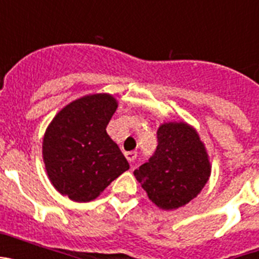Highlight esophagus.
I'll return each mask as SVG.
<instances>
[{
  "label": "esophagus",
  "mask_w": 259,
  "mask_h": 259,
  "mask_svg": "<svg viewBox=\"0 0 259 259\" xmlns=\"http://www.w3.org/2000/svg\"><path fill=\"white\" fill-rule=\"evenodd\" d=\"M137 157V153L136 152H127L125 153V158L128 159V162H134Z\"/></svg>",
  "instance_id": "obj_1"
}]
</instances>
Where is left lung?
I'll return each mask as SVG.
<instances>
[{
  "label": "left lung",
  "mask_w": 259,
  "mask_h": 259,
  "mask_svg": "<svg viewBox=\"0 0 259 259\" xmlns=\"http://www.w3.org/2000/svg\"><path fill=\"white\" fill-rule=\"evenodd\" d=\"M157 139L154 154L134 174L159 209H178L193 200L209 180V155L196 130L187 123H164Z\"/></svg>",
  "instance_id": "1"
}]
</instances>
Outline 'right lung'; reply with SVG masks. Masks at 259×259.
Instances as JSON below:
<instances>
[{"instance_id": "obj_1", "label": "right lung", "mask_w": 259, "mask_h": 259, "mask_svg": "<svg viewBox=\"0 0 259 259\" xmlns=\"http://www.w3.org/2000/svg\"><path fill=\"white\" fill-rule=\"evenodd\" d=\"M118 102L97 93L75 100L54 116L42 141V158L54 188L76 202L100 196L130 168L106 132Z\"/></svg>"}]
</instances>
